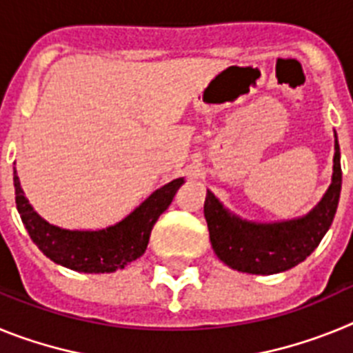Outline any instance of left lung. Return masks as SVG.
I'll list each match as a JSON object with an SVG mask.
<instances>
[{
    "label": "left lung",
    "instance_id": "1",
    "mask_svg": "<svg viewBox=\"0 0 353 353\" xmlns=\"http://www.w3.org/2000/svg\"><path fill=\"white\" fill-rule=\"evenodd\" d=\"M332 182L322 201L304 217L281 223H252L224 208L210 191L205 198V219L215 254L228 267L248 274L285 272L318 248L334 219L341 192V162L334 141Z\"/></svg>",
    "mask_w": 353,
    "mask_h": 353
}]
</instances>
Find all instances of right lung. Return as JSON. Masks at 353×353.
Instances as JSON below:
<instances>
[{
	"mask_svg": "<svg viewBox=\"0 0 353 353\" xmlns=\"http://www.w3.org/2000/svg\"><path fill=\"white\" fill-rule=\"evenodd\" d=\"M182 183L183 179L171 180L152 192L136 210L114 226L97 232H79L63 230L42 219L24 196L14 170L15 205L31 240L49 260L84 274L114 272L138 260L146 251L150 233L159 215L170 207Z\"/></svg>",
	"mask_w": 353,
	"mask_h": 353,
	"instance_id": "add662e5",
	"label": "right lung"
}]
</instances>
